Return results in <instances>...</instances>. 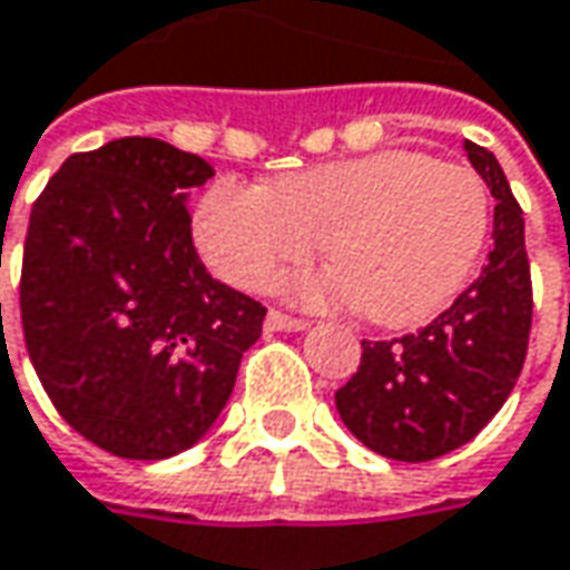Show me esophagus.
I'll list each match as a JSON object with an SVG mask.
<instances>
[{
	"instance_id": "obj_1",
	"label": "esophagus",
	"mask_w": 570,
	"mask_h": 570,
	"mask_svg": "<svg viewBox=\"0 0 570 570\" xmlns=\"http://www.w3.org/2000/svg\"><path fill=\"white\" fill-rule=\"evenodd\" d=\"M264 328L267 332H303V328H309V322L306 318H293V316H284V313H267L264 318Z\"/></svg>"
}]
</instances>
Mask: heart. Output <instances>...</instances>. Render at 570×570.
Here are the masks:
<instances>
[{
	"instance_id": "b5f03b06",
	"label": "heart",
	"mask_w": 570,
	"mask_h": 570,
	"mask_svg": "<svg viewBox=\"0 0 570 570\" xmlns=\"http://www.w3.org/2000/svg\"><path fill=\"white\" fill-rule=\"evenodd\" d=\"M225 284L267 289L322 248L335 267L293 277L306 306H364L381 325L439 316L474 274L490 232L484 180L419 151H377L299 170L277 189L218 180L193 218Z\"/></svg>"
}]
</instances>
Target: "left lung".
I'll return each instance as SVG.
<instances>
[{
	"label": "left lung",
	"instance_id": "1",
	"mask_svg": "<svg viewBox=\"0 0 570 570\" xmlns=\"http://www.w3.org/2000/svg\"><path fill=\"white\" fill-rule=\"evenodd\" d=\"M497 199L481 277L416 335L361 342V367L335 393L357 442L393 461H432L471 442L517 386L532 325L525 222L493 154L464 141Z\"/></svg>",
	"mask_w": 570,
	"mask_h": 570
}]
</instances>
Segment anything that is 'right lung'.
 I'll use <instances>...</instances> for the list:
<instances>
[{
    "mask_svg": "<svg viewBox=\"0 0 570 570\" xmlns=\"http://www.w3.org/2000/svg\"><path fill=\"white\" fill-rule=\"evenodd\" d=\"M209 177L167 141L116 138L67 157L31 209L28 357L57 413L118 458L193 449L261 338L267 309L213 281L193 248L186 203Z\"/></svg>",
    "mask_w": 570,
    "mask_h": 570,
    "instance_id": "right-lung-1",
    "label": "right lung"
}]
</instances>
